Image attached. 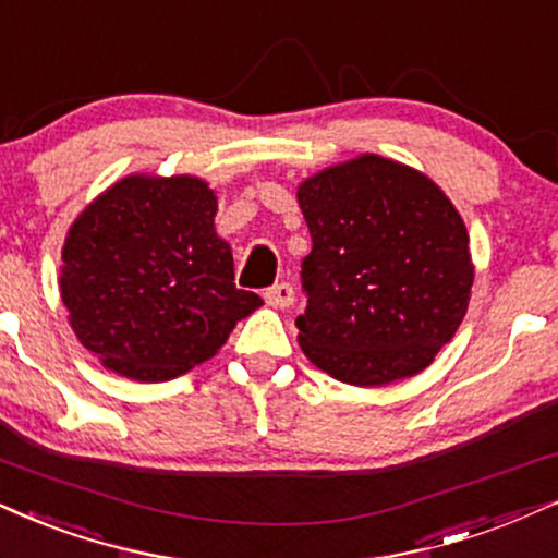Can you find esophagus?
Masks as SVG:
<instances>
[{
  "label": "esophagus",
  "instance_id": "34e87169",
  "mask_svg": "<svg viewBox=\"0 0 558 558\" xmlns=\"http://www.w3.org/2000/svg\"><path fill=\"white\" fill-rule=\"evenodd\" d=\"M266 300L277 307H290L294 302V290H292L290 281H279V284L268 287Z\"/></svg>",
  "mask_w": 558,
  "mask_h": 558
}]
</instances>
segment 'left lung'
Wrapping results in <instances>:
<instances>
[{
	"label": "left lung",
	"instance_id": "left-lung-1",
	"mask_svg": "<svg viewBox=\"0 0 558 558\" xmlns=\"http://www.w3.org/2000/svg\"><path fill=\"white\" fill-rule=\"evenodd\" d=\"M313 251L302 258L300 347L352 385L429 367L469 311V232L429 178L377 155L298 191Z\"/></svg>",
	"mask_w": 558,
	"mask_h": 558
}]
</instances>
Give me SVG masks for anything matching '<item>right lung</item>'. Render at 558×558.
Returning <instances> with one entry per match:
<instances>
[{
  "label": "right lung",
  "instance_id": "obj_1",
  "mask_svg": "<svg viewBox=\"0 0 558 558\" xmlns=\"http://www.w3.org/2000/svg\"><path fill=\"white\" fill-rule=\"evenodd\" d=\"M217 196L189 175H132L69 230L61 300L77 339L106 367L157 383L217 354L260 305L238 290L215 235Z\"/></svg>",
  "mask_w": 558,
  "mask_h": 558
}]
</instances>
